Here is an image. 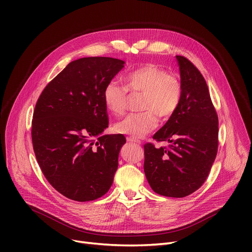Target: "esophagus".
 Returning a JSON list of instances; mask_svg holds the SVG:
<instances>
[{
  "label": "esophagus",
  "mask_w": 252,
  "mask_h": 252,
  "mask_svg": "<svg viewBox=\"0 0 252 252\" xmlns=\"http://www.w3.org/2000/svg\"><path fill=\"white\" fill-rule=\"evenodd\" d=\"M126 141L129 142V143H134V144H141L140 141H138V140H136V139H134V138H130V137H127V138H126Z\"/></svg>",
  "instance_id": "obj_1"
}]
</instances>
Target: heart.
<instances>
[{"instance_id": "obj_1", "label": "heart", "mask_w": 252, "mask_h": 252, "mask_svg": "<svg viewBox=\"0 0 252 252\" xmlns=\"http://www.w3.org/2000/svg\"><path fill=\"white\" fill-rule=\"evenodd\" d=\"M130 93H144L142 113H131L115 125L119 134L142 138L157 126V117H168L180 104L182 86L179 79L155 64H147L125 76ZM116 81H110L103 92L106 108L114 115H122L127 107V91Z\"/></svg>"}]
</instances>
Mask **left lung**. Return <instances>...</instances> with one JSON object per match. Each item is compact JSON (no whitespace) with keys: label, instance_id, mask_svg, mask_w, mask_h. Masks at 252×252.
<instances>
[{"label":"left lung","instance_id":"obj_1","mask_svg":"<svg viewBox=\"0 0 252 252\" xmlns=\"http://www.w3.org/2000/svg\"><path fill=\"white\" fill-rule=\"evenodd\" d=\"M182 97L177 110L153 136L167 141L168 148L145 144V176L152 190L182 198L205 182L218 152L219 119L206 82L193 63L176 56Z\"/></svg>","mask_w":252,"mask_h":252}]
</instances>
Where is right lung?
Wrapping results in <instances>:
<instances>
[{"instance_id": "right-lung-1", "label": "right lung", "mask_w": 252, "mask_h": 252, "mask_svg": "<svg viewBox=\"0 0 252 252\" xmlns=\"http://www.w3.org/2000/svg\"><path fill=\"white\" fill-rule=\"evenodd\" d=\"M110 57L70 62L39 96L32 138L48 182L71 200L98 199L108 192L126 144L124 135H103L108 115L104 89L125 67Z\"/></svg>"}]
</instances>
